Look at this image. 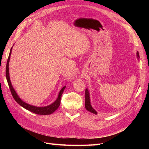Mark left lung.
I'll use <instances>...</instances> for the list:
<instances>
[{
  "label": "left lung",
  "mask_w": 149,
  "mask_h": 149,
  "mask_svg": "<svg viewBox=\"0 0 149 149\" xmlns=\"http://www.w3.org/2000/svg\"><path fill=\"white\" fill-rule=\"evenodd\" d=\"M137 57L139 59V53L137 52ZM89 93L88 89H86L85 90V107L86 110H88V111L92 112V113L94 114H97V112L94 110L93 107L91 106V102H90V97H89Z\"/></svg>",
  "instance_id": "obj_1"
}]
</instances>
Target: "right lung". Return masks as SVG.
Returning a JSON list of instances; mask_svg holds the SVG:
<instances>
[{"instance_id":"right-lung-1","label":"right lung","mask_w":149,"mask_h":149,"mask_svg":"<svg viewBox=\"0 0 149 149\" xmlns=\"http://www.w3.org/2000/svg\"><path fill=\"white\" fill-rule=\"evenodd\" d=\"M12 47L10 49L9 56H8L7 62L6 74V78H7L8 86H9L10 92L12 93V95L13 97L14 98L15 101L18 104H20L21 106L24 107L25 109H26V110H29L31 112H33V113H35V114H39V115H48V114H51L53 113V112L58 109V107H59L60 105V101H61L62 94H63V93L66 86H63L61 88V89L60 90V91L59 93V94H58V98L56 99V100L54 102H53L52 104L49 105V106H45V107H37V106H34L32 105L29 104L24 102L19 97V96L17 95V94L15 92V89H13V88L12 86L10 79L9 73H8V71H9V70H8L9 69L8 68V65H9V61H10V55H11V53H12Z\"/></svg>"}]
</instances>
